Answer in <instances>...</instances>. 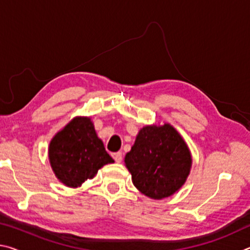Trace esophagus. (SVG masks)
I'll list each match as a JSON object with an SVG mask.
<instances>
[{
  "label": "esophagus",
  "mask_w": 250,
  "mask_h": 250,
  "mask_svg": "<svg viewBox=\"0 0 250 250\" xmlns=\"http://www.w3.org/2000/svg\"><path fill=\"white\" fill-rule=\"evenodd\" d=\"M111 156L113 158V160H115L116 162H118V163H120L122 161V153H121V152H115V153L111 154Z\"/></svg>",
  "instance_id": "obj_1"
}]
</instances>
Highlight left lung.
Masks as SVG:
<instances>
[{
    "instance_id": "1",
    "label": "left lung",
    "mask_w": 250,
    "mask_h": 250,
    "mask_svg": "<svg viewBox=\"0 0 250 250\" xmlns=\"http://www.w3.org/2000/svg\"><path fill=\"white\" fill-rule=\"evenodd\" d=\"M125 162L135 188L154 200L174 194L184 184L192 166L188 146L167 124L141 129Z\"/></svg>"
}]
</instances>
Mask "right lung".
Here are the masks:
<instances>
[{"label": "right lung", "instance_id": "right-lung-1", "mask_svg": "<svg viewBox=\"0 0 250 250\" xmlns=\"http://www.w3.org/2000/svg\"><path fill=\"white\" fill-rule=\"evenodd\" d=\"M48 155L58 180L69 188L80 186L104 164L113 162L89 118L83 117L75 118L55 135Z\"/></svg>", "mask_w": 250, "mask_h": 250}]
</instances>
